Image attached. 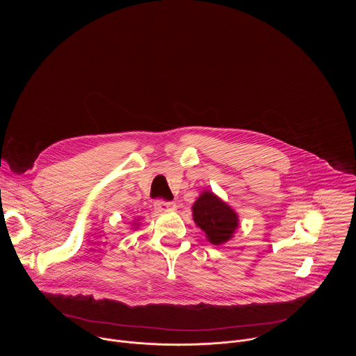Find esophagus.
Listing matches in <instances>:
<instances>
[{
	"label": "esophagus",
	"instance_id": "34e87169",
	"mask_svg": "<svg viewBox=\"0 0 356 356\" xmlns=\"http://www.w3.org/2000/svg\"><path fill=\"white\" fill-rule=\"evenodd\" d=\"M154 208L157 211H175L177 209V204L174 202H156Z\"/></svg>",
	"mask_w": 356,
	"mask_h": 356
}]
</instances>
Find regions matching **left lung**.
Segmentation results:
<instances>
[{
	"instance_id": "left-lung-1",
	"label": "left lung",
	"mask_w": 356,
	"mask_h": 356,
	"mask_svg": "<svg viewBox=\"0 0 356 356\" xmlns=\"http://www.w3.org/2000/svg\"><path fill=\"white\" fill-rule=\"evenodd\" d=\"M195 223L212 245H222L233 238L240 225L238 213L211 191H203L192 205Z\"/></svg>"
}]
</instances>
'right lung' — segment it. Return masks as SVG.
<instances>
[{
  "instance_id": "add662e5",
  "label": "right lung",
  "mask_w": 356,
  "mask_h": 356,
  "mask_svg": "<svg viewBox=\"0 0 356 356\" xmlns=\"http://www.w3.org/2000/svg\"><path fill=\"white\" fill-rule=\"evenodd\" d=\"M131 225H133V229H137L141 223H140V220H138V219H136V220H133V223H131Z\"/></svg>"
}]
</instances>
